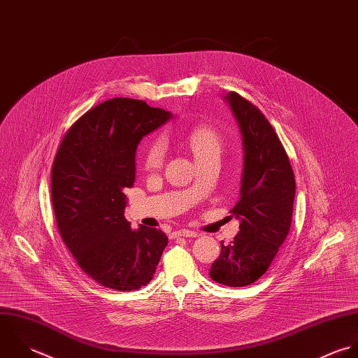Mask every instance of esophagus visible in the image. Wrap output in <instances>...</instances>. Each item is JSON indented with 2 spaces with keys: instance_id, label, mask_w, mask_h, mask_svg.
Segmentation results:
<instances>
[{
  "instance_id": "1",
  "label": "esophagus",
  "mask_w": 358,
  "mask_h": 358,
  "mask_svg": "<svg viewBox=\"0 0 358 358\" xmlns=\"http://www.w3.org/2000/svg\"><path fill=\"white\" fill-rule=\"evenodd\" d=\"M179 236H183V238H196L197 236V232H193V231H189V229H179V231H175L172 234V238H179Z\"/></svg>"
}]
</instances>
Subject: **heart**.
Listing matches in <instances>:
<instances>
[{"label":"heart","mask_w":358,"mask_h":358,"mask_svg":"<svg viewBox=\"0 0 358 358\" xmlns=\"http://www.w3.org/2000/svg\"><path fill=\"white\" fill-rule=\"evenodd\" d=\"M187 145L194 155L196 161L220 157L222 151V136L221 133L208 124H200L190 130L187 136ZM165 159V147L161 140H152L144 152L143 164L148 171H155L162 166Z\"/></svg>","instance_id":"heart-1"}]
</instances>
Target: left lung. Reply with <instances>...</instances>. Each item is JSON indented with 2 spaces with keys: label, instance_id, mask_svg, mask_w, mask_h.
<instances>
[{
  "label": "left lung",
  "instance_id": "obj_1",
  "mask_svg": "<svg viewBox=\"0 0 358 358\" xmlns=\"http://www.w3.org/2000/svg\"><path fill=\"white\" fill-rule=\"evenodd\" d=\"M244 145L240 199L232 208L238 234L213 262L210 278L231 287L254 283L269 268L290 231L296 193L287 152L269 120L236 92L227 96Z\"/></svg>",
  "mask_w": 358,
  "mask_h": 358
}]
</instances>
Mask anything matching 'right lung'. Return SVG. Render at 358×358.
I'll use <instances>...</instances> for the list:
<instances>
[{
	"label": "right lung",
	"mask_w": 358,
	"mask_h": 358,
	"mask_svg": "<svg viewBox=\"0 0 358 358\" xmlns=\"http://www.w3.org/2000/svg\"><path fill=\"white\" fill-rule=\"evenodd\" d=\"M171 118L141 100H107L64 136L51 171L57 228L78 265L104 287L137 290L151 279L168 244L155 228H130L124 189L136 176L143 136Z\"/></svg>",
	"instance_id": "1"
}]
</instances>
